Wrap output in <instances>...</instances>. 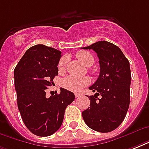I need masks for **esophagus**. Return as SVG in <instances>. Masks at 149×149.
Here are the masks:
<instances>
[{
	"label": "esophagus",
	"mask_w": 149,
	"mask_h": 149,
	"mask_svg": "<svg viewBox=\"0 0 149 149\" xmlns=\"http://www.w3.org/2000/svg\"><path fill=\"white\" fill-rule=\"evenodd\" d=\"M80 96H81V94H80V93H75V97H76V98L79 97H80Z\"/></svg>",
	"instance_id": "esophagus-1"
}]
</instances>
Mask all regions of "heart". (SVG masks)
<instances>
[{
    "label": "heart",
    "mask_w": 149,
    "mask_h": 149,
    "mask_svg": "<svg viewBox=\"0 0 149 149\" xmlns=\"http://www.w3.org/2000/svg\"><path fill=\"white\" fill-rule=\"evenodd\" d=\"M77 58L86 66H91L93 65L94 58L90 52L86 51H79L76 54ZM66 58L63 57L58 63V70L59 72H63L65 69ZM90 84V79L88 77H77L74 76H68L63 79L62 86L70 92H79L85 86Z\"/></svg>",
    "instance_id": "obj_1"
}]
</instances>
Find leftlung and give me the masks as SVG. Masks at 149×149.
I'll list each match as a JSON object with an SVG mask.
<instances>
[{"label":"left lung","instance_id":"obj_1","mask_svg":"<svg viewBox=\"0 0 149 149\" xmlns=\"http://www.w3.org/2000/svg\"><path fill=\"white\" fill-rule=\"evenodd\" d=\"M83 49L97 52L100 67L97 81L89 87L96 93L88 97L91 107L82 112L83 118L91 129L102 133L112 132L123 122L129 107V61L117 45L107 41Z\"/></svg>","mask_w":149,"mask_h":149}]
</instances>
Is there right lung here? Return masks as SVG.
<instances>
[{"label": "right lung", "mask_w": 149, "mask_h": 149, "mask_svg": "<svg viewBox=\"0 0 149 149\" xmlns=\"http://www.w3.org/2000/svg\"><path fill=\"white\" fill-rule=\"evenodd\" d=\"M60 57L61 52L54 48L34 45L14 71L17 107L27 128L38 136H49L59 129L66 107L75 99L73 93L64 88L49 97L45 96L58 76Z\"/></svg>", "instance_id": "add662e5"}]
</instances>
